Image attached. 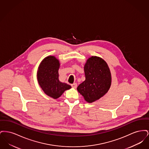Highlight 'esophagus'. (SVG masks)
<instances>
[{"label":"esophagus","instance_id":"esophagus-1","mask_svg":"<svg viewBox=\"0 0 149 149\" xmlns=\"http://www.w3.org/2000/svg\"><path fill=\"white\" fill-rule=\"evenodd\" d=\"M71 86H72V88H77V83H74V84H71Z\"/></svg>","mask_w":149,"mask_h":149}]
</instances>
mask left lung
I'll list each match as a JSON object with an SVG mask.
<instances>
[{
    "label": "left lung",
    "mask_w": 149,
    "mask_h": 149,
    "mask_svg": "<svg viewBox=\"0 0 149 149\" xmlns=\"http://www.w3.org/2000/svg\"><path fill=\"white\" fill-rule=\"evenodd\" d=\"M84 69L85 80L78 86L77 91L85 101L93 103L108 92L112 83L111 73L106 62L96 56L88 58Z\"/></svg>",
    "instance_id": "1"
}]
</instances>
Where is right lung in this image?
Returning a JSON list of instances; mask_svg holds the SVG:
<instances>
[{
  "instance_id": "1",
  "label": "right lung",
  "mask_w": 149,
  "mask_h": 149,
  "mask_svg": "<svg viewBox=\"0 0 149 149\" xmlns=\"http://www.w3.org/2000/svg\"><path fill=\"white\" fill-rule=\"evenodd\" d=\"M60 61L54 56L46 57L38 68L37 78L38 84L44 93L53 99L58 98L71 86L60 81L58 69Z\"/></svg>"
}]
</instances>
